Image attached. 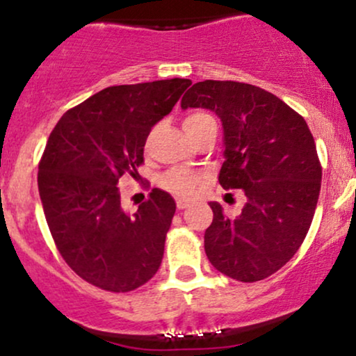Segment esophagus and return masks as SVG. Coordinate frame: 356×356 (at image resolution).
Segmentation results:
<instances>
[{"instance_id": "1", "label": "esophagus", "mask_w": 356, "mask_h": 356, "mask_svg": "<svg viewBox=\"0 0 356 356\" xmlns=\"http://www.w3.org/2000/svg\"><path fill=\"white\" fill-rule=\"evenodd\" d=\"M175 204H177V209H186V207H189V202L184 201V199H177Z\"/></svg>"}]
</instances>
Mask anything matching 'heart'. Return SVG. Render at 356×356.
<instances>
[{"label": "heart", "instance_id": "b5f03b06", "mask_svg": "<svg viewBox=\"0 0 356 356\" xmlns=\"http://www.w3.org/2000/svg\"><path fill=\"white\" fill-rule=\"evenodd\" d=\"M206 117V113H192V115L186 117L184 120V129L197 122L199 118ZM199 177L191 170H182V169H174L169 170V172L162 175L161 186L164 187L165 191L172 192L174 195L182 199H191L192 195L195 194V186H197Z\"/></svg>", "mask_w": 356, "mask_h": 356}]
</instances>
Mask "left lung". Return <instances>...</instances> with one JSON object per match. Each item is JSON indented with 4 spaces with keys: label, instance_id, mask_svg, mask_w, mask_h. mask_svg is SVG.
Here are the masks:
<instances>
[{
    "label": "left lung",
    "instance_id": "1",
    "mask_svg": "<svg viewBox=\"0 0 356 356\" xmlns=\"http://www.w3.org/2000/svg\"><path fill=\"white\" fill-rule=\"evenodd\" d=\"M181 107L206 108L220 118L219 184L246 195L236 218L209 202L214 219L204 234L207 259L243 283L271 276L301 246L320 195L321 165L305 118L273 93L239 81L194 83Z\"/></svg>",
    "mask_w": 356,
    "mask_h": 356
}]
</instances>
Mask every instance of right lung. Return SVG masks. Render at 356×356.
I'll list each match as a JSON object with an SVG mask.
<instances>
[{
  "instance_id": "add662e5",
  "label": "right lung",
  "mask_w": 356,
  "mask_h": 356,
  "mask_svg": "<svg viewBox=\"0 0 356 356\" xmlns=\"http://www.w3.org/2000/svg\"><path fill=\"white\" fill-rule=\"evenodd\" d=\"M191 83L170 79L104 88L68 110L48 137L38 170L44 218L60 254L90 284L132 291L161 266L174 197L155 187L129 214L118 181L137 177L150 130Z\"/></svg>"
}]
</instances>
